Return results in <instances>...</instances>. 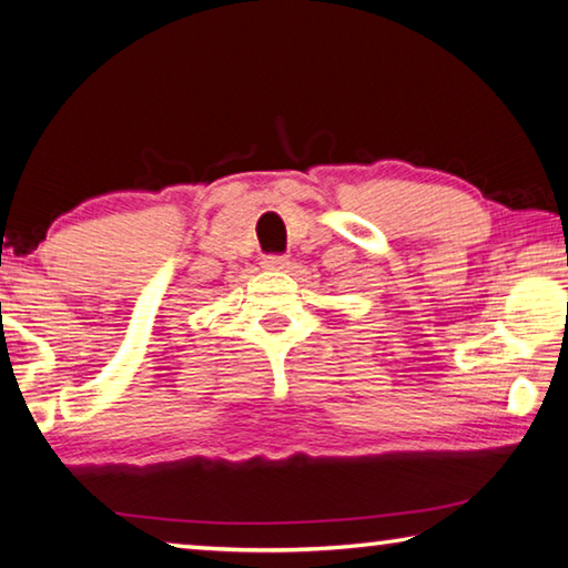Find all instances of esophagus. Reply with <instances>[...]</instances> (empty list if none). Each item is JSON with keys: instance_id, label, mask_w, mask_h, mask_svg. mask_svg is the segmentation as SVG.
<instances>
[{"instance_id": "obj_1", "label": "esophagus", "mask_w": 568, "mask_h": 568, "mask_svg": "<svg viewBox=\"0 0 568 568\" xmlns=\"http://www.w3.org/2000/svg\"><path fill=\"white\" fill-rule=\"evenodd\" d=\"M262 264H264V268H286L290 266V258H286L284 254H266L262 258Z\"/></svg>"}]
</instances>
